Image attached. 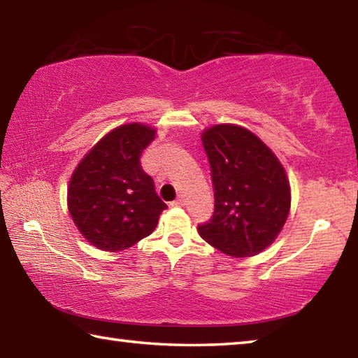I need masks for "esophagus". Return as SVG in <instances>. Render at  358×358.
Instances as JSON below:
<instances>
[{"instance_id": "obj_1", "label": "esophagus", "mask_w": 358, "mask_h": 358, "mask_svg": "<svg viewBox=\"0 0 358 358\" xmlns=\"http://www.w3.org/2000/svg\"><path fill=\"white\" fill-rule=\"evenodd\" d=\"M171 205H172V206H183V205H185V200H183V197H178L177 200H173Z\"/></svg>"}]
</instances>
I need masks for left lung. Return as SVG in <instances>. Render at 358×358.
Here are the masks:
<instances>
[{"label":"left lung","instance_id":"1","mask_svg":"<svg viewBox=\"0 0 358 358\" xmlns=\"http://www.w3.org/2000/svg\"><path fill=\"white\" fill-rule=\"evenodd\" d=\"M211 167L214 213L200 236L230 257L263 252L287 222L291 189L274 152L247 128L222 123L201 133Z\"/></svg>","mask_w":358,"mask_h":358}]
</instances>
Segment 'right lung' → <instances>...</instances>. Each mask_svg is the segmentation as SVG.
Returning a JSON list of instances; mask_svg holds the SVG:
<instances>
[{
    "label": "right lung",
    "instance_id": "right-lung-1",
    "mask_svg": "<svg viewBox=\"0 0 358 358\" xmlns=\"http://www.w3.org/2000/svg\"><path fill=\"white\" fill-rule=\"evenodd\" d=\"M157 129L127 123L101 138L71 173L67 205L76 229L94 247L119 252L157 229L162 201L141 155Z\"/></svg>",
    "mask_w": 358,
    "mask_h": 358
}]
</instances>
